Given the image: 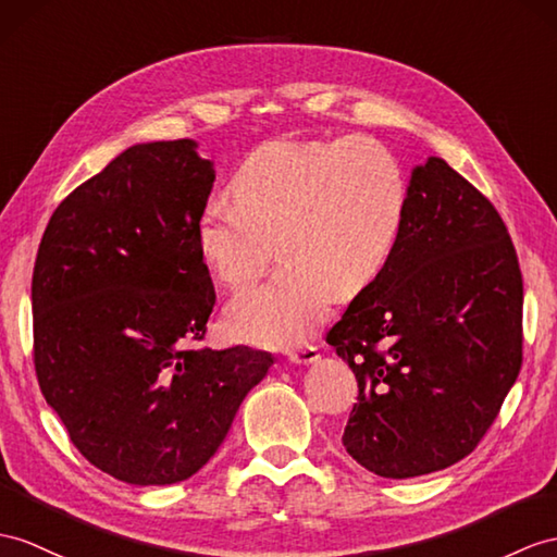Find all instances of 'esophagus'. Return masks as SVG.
I'll return each instance as SVG.
<instances>
[{"label":"esophagus","instance_id":"34e87169","mask_svg":"<svg viewBox=\"0 0 557 557\" xmlns=\"http://www.w3.org/2000/svg\"><path fill=\"white\" fill-rule=\"evenodd\" d=\"M288 359L290 363L297 366H307V363H314L319 359V349L314 345H305V347H297L293 351H288Z\"/></svg>","mask_w":557,"mask_h":557}]
</instances>
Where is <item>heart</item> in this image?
<instances>
[{
  "mask_svg": "<svg viewBox=\"0 0 557 557\" xmlns=\"http://www.w3.org/2000/svg\"><path fill=\"white\" fill-rule=\"evenodd\" d=\"M236 202L210 200L198 248L212 274L243 288L276 252L283 264L226 307V331L290 347L317 331L331 290L355 295L389 262L406 214L399 160L373 137L269 141L232 176Z\"/></svg>",
  "mask_w": 557,
  "mask_h": 557,
  "instance_id": "heart-1",
  "label": "heart"
}]
</instances>
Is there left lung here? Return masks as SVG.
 <instances>
[{
  "label": "left lung",
  "mask_w": 557,
  "mask_h": 557,
  "mask_svg": "<svg viewBox=\"0 0 557 557\" xmlns=\"http://www.w3.org/2000/svg\"><path fill=\"white\" fill-rule=\"evenodd\" d=\"M357 375L343 444L381 478L466 458L522 366V274L496 208L442 158L411 172L389 262L325 335Z\"/></svg>",
  "instance_id": "left-lung-1"
}]
</instances>
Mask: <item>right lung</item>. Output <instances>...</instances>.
I'll list each match as a JSON object with an SVG mask.
<instances>
[{
    "mask_svg": "<svg viewBox=\"0 0 557 557\" xmlns=\"http://www.w3.org/2000/svg\"><path fill=\"white\" fill-rule=\"evenodd\" d=\"M212 162L196 141L137 144L53 210L33 271L39 389L71 442L115 480L196 474L274 363L196 347L214 286L198 248Z\"/></svg>",
    "mask_w": 557,
    "mask_h": 557,
    "instance_id": "1",
    "label": "right lung"
}]
</instances>
